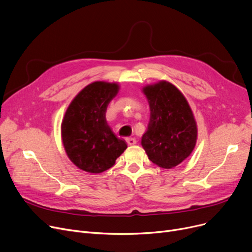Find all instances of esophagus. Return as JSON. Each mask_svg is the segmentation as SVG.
<instances>
[{
  "instance_id": "1",
  "label": "esophagus",
  "mask_w": 252,
  "mask_h": 252,
  "mask_svg": "<svg viewBox=\"0 0 252 252\" xmlns=\"http://www.w3.org/2000/svg\"><path fill=\"white\" fill-rule=\"evenodd\" d=\"M126 143H127V145H129V146H131V145H135V144L137 143V141H136L135 138H126Z\"/></svg>"
}]
</instances>
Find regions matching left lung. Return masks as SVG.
Returning a JSON list of instances; mask_svg holds the SVG:
<instances>
[{
    "instance_id": "obj_1",
    "label": "left lung",
    "mask_w": 252,
    "mask_h": 252,
    "mask_svg": "<svg viewBox=\"0 0 252 252\" xmlns=\"http://www.w3.org/2000/svg\"><path fill=\"white\" fill-rule=\"evenodd\" d=\"M150 107V122L142 137L149 159L162 168H173L192 153L197 125L189 103L178 88L165 81L143 88Z\"/></svg>"
}]
</instances>
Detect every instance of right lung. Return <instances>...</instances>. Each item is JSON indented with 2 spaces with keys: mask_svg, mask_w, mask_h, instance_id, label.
Listing matches in <instances>:
<instances>
[{
  "mask_svg": "<svg viewBox=\"0 0 252 252\" xmlns=\"http://www.w3.org/2000/svg\"><path fill=\"white\" fill-rule=\"evenodd\" d=\"M116 83L94 82L84 88L69 104L61 125L63 146L69 159L91 174L114 165L127 148L106 122V110L117 95Z\"/></svg>",
  "mask_w": 252,
  "mask_h": 252,
  "instance_id": "add662e5",
  "label": "right lung"
}]
</instances>
